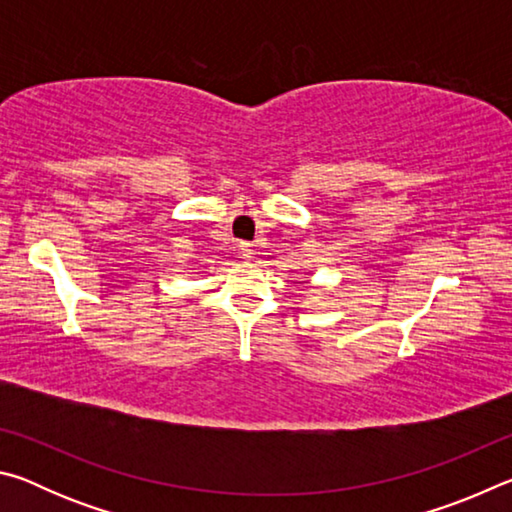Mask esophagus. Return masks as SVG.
Segmentation results:
<instances>
[{"label":"esophagus","instance_id":"esophagus-1","mask_svg":"<svg viewBox=\"0 0 512 512\" xmlns=\"http://www.w3.org/2000/svg\"><path fill=\"white\" fill-rule=\"evenodd\" d=\"M239 255L248 262V259L253 257V246H250V244H239Z\"/></svg>","mask_w":512,"mask_h":512}]
</instances>
